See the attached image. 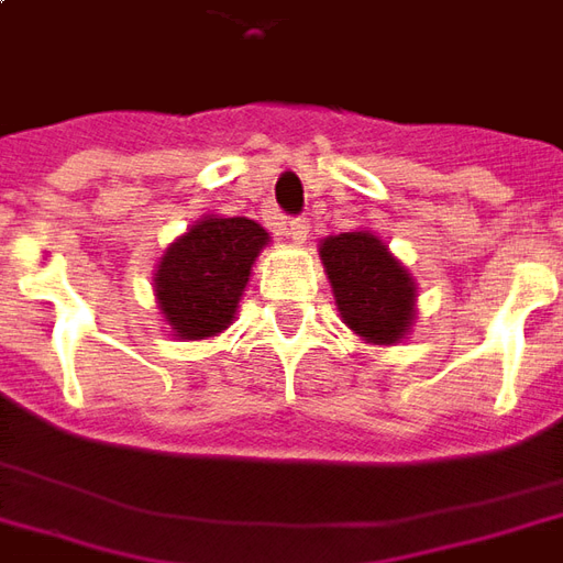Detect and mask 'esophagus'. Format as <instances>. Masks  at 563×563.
Returning <instances> with one entry per match:
<instances>
[{
	"label": "esophagus",
	"instance_id": "1",
	"mask_svg": "<svg viewBox=\"0 0 563 563\" xmlns=\"http://www.w3.org/2000/svg\"><path fill=\"white\" fill-rule=\"evenodd\" d=\"M289 229H286V234L292 238L295 244H305L307 238H310V220L307 217H292V220L286 222Z\"/></svg>",
	"mask_w": 563,
	"mask_h": 563
}]
</instances>
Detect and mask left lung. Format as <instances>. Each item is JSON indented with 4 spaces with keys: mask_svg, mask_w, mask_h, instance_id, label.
<instances>
[{
    "mask_svg": "<svg viewBox=\"0 0 563 563\" xmlns=\"http://www.w3.org/2000/svg\"><path fill=\"white\" fill-rule=\"evenodd\" d=\"M322 262L343 322L371 343L401 341L413 322L416 286L389 246L371 232L325 238Z\"/></svg>",
    "mask_w": 563,
    "mask_h": 563,
    "instance_id": "1",
    "label": "left lung"
}]
</instances>
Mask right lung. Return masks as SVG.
<instances>
[{
    "label": "right lung",
    "instance_id": "obj_1",
    "mask_svg": "<svg viewBox=\"0 0 563 563\" xmlns=\"http://www.w3.org/2000/svg\"><path fill=\"white\" fill-rule=\"evenodd\" d=\"M268 232L246 217H208L177 238L156 271L165 322L184 341L229 329Z\"/></svg>",
    "mask_w": 563,
    "mask_h": 563
}]
</instances>
